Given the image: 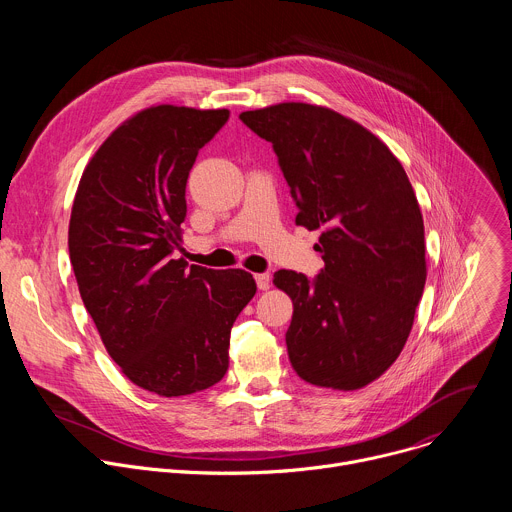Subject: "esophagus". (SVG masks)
Listing matches in <instances>:
<instances>
[{
	"label": "esophagus",
	"mask_w": 512,
	"mask_h": 512,
	"mask_svg": "<svg viewBox=\"0 0 512 512\" xmlns=\"http://www.w3.org/2000/svg\"><path fill=\"white\" fill-rule=\"evenodd\" d=\"M255 281H257V287H259V289H269L271 277H269V273H257V275H255Z\"/></svg>",
	"instance_id": "34e87169"
}]
</instances>
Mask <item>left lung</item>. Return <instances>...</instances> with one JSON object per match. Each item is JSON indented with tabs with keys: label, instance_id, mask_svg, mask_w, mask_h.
Instances as JSON below:
<instances>
[{
	"label": "left lung",
	"instance_id": "left-lung-1",
	"mask_svg": "<svg viewBox=\"0 0 512 512\" xmlns=\"http://www.w3.org/2000/svg\"><path fill=\"white\" fill-rule=\"evenodd\" d=\"M239 119L271 141L300 210L296 225L322 229L324 269L314 279L273 275L294 302L285 332L291 367L318 387L369 385L401 354L425 285L411 182L379 137L332 109L281 103Z\"/></svg>",
	"mask_w": 512,
	"mask_h": 512
}]
</instances>
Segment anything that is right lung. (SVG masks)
Here are the masks:
<instances>
[{
    "mask_svg": "<svg viewBox=\"0 0 512 512\" xmlns=\"http://www.w3.org/2000/svg\"><path fill=\"white\" fill-rule=\"evenodd\" d=\"M227 109L150 107L117 127L83 172L68 253L83 304L125 377L162 397L221 381L231 328L255 296L243 269L176 259L186 182Z\"/></svg>",
    "mask_w": 512,
    "mask_h": 512,
    "instance_id": "1",
    "label": "right lung"
}]
</instances>
